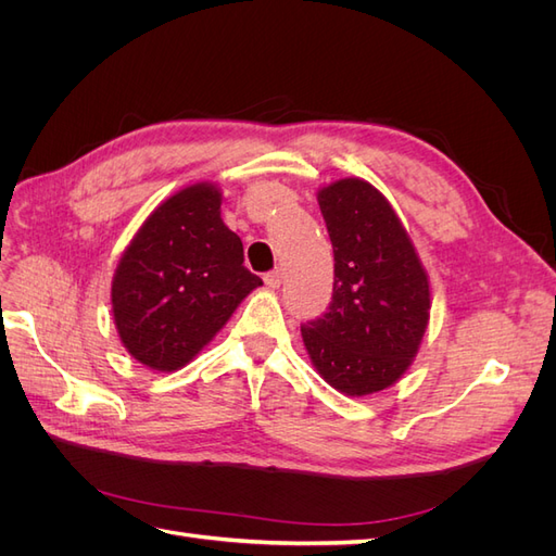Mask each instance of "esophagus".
Here are the masks:
<instances>
[{
    "instance_id": "34e87169",
    "label": "esophagus",
    "mask_w": 556,
    "mask_h": 556,
    "mask_svg": "<svg viewBox=\"0 0 556 556\" xmlns=\"http://www.w3.org/2000/svg\"><path fill=\"white\" fill-rule=\"evenodd\" d=\"M264 282H266V288H271V290H276V288H280V282H282V271H268V274H264Z\"/></svg>"
}]
</instances>
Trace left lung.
I'll list each match as a JSON object with an SVG mask.
<instances>
[{"mask_svg":"<svg viewBox=\"0 0 556 556\" xmlns=\"http://www.w3.org/2000/svg\"><path fill=\"white\" fill-rule=\"evenodd\" d=\"M333 245V294L301 327L317 374L345 396L392 387L429 325V276L406 227L371 182L341 178L317 192Z\"/></svg>","mask_w":556,"mask_h":556,"instance_id":"left-lung-1","label":"left lung"}]
</instances>
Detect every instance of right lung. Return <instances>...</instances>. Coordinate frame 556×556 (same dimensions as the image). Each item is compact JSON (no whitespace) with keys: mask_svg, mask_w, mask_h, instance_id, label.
<instances>
[{"mask_svg":"<svg viewBox=\"0 0 556 556\" xmlns=\"http://www.w3.org/2000/svg\"><path fill=\"white\" fill-rule=\"evenodd\" d=\"M220 204L217 185H188L146 217L117 262L113 323L129 355L153 371L190 364L262 285Z\"/></svg>","mask_w":556,"mask_h":556,"instance_id":"obj_1","label":"right lung"}]
</instances>
